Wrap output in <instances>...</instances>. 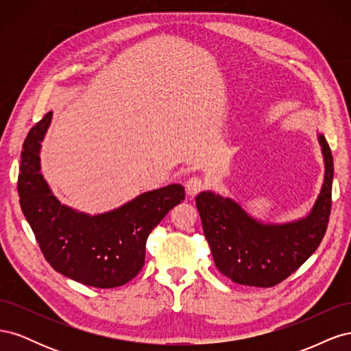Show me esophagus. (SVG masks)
Masks as SVG:
<instances>
[{
  "instance_id": "obj_1",
  "label": "esophagus",
  "mask_w": 351,
  "mask_h": 351,
  "mask_svg": "<svg viewBox=\"0 0 351 351\" xmlns=\"http://www.w3.org/2000/svg\"><path fill=\"white\" fill-rule=\"evenodd\" d=\"M204 189H205V182H204V178H202V177L195 176V177H190L187 180V183H186V192H187V195L195 196L199 192H202V190H204Z\"/></svg>"
}]
</instances>
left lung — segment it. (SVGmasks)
<instances>
[{
    "label": "left lung",
    "mask_w": 351,
    "mask_h": 351,
    "mask_svg": "<svg viewBox=\"0 0 351 351\" xmlns=\"http://www.w3.org/2000/svg\"><path fill=\"white\" fill-rule=\"evenodd\" d=\"M325 177L307 217L285 224H263L237 202L214 192L196 196V206L217 268L241 285L274 287L289 278L319 246L331 214L334 161L324 134Z\"/></svg>",
    "instance_id": "obj_1"
}]
</instances>
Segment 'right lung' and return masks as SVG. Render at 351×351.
<instances>
[{
  "label": "right lung",
  "mask_w": 351,
  "mask_h": 351,
  "mask_svg": "<svg viewBox=\"0 0 351 351\" xmlns=\"http://www.w3.org/2000/svg\"><path fill=\"white\" fill-rule=\"evenodd\" d=\"M51 119L49 111L25 139L17 182L20 206L57 272L98 289L124 285L141 272L147 237L184 199V187L168 184L151 190L99 215L61 205L40 173V142Z\"/></svg>",
  "instance_id": "add662e5"
}]
</instances>
